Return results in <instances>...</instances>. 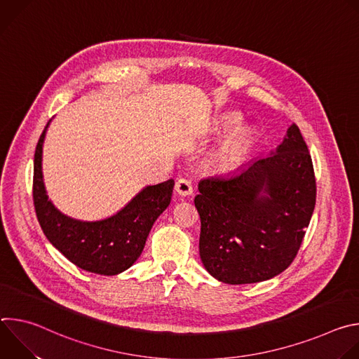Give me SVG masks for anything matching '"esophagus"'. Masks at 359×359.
<instances>
[{"instance_id": "obj_1", "label": "esophagus", "mask_w": 359, "mask_h": 359, "mask_svg": "<svg viewBox=\"0 0 359 359\" xmlns=\"http://www.w3.org/2000/svg\"><path fill=\"white\" fill-rule=\"evenodd\" d=\"M175 190H176V193H177L179 196H182V197L190 196V194L193 193V187H191L190 182L186 180V179H179V180L176 182Z\"/></svg>"}]
</instances>
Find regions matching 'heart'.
<instances>
[{"mask_svg": "<svg viewBox=\"0 0 359 359\" xmlns=\"http://www.w3.org/2000/svg\"><path fill=\"white\" fill-rule=\"evenodd\" d=\"M237 122H238L237 116H233V115L223 116L217 122L216 129L226 130V129L234 126ZM252 140H254V133L248 125L234 126L224 136V139L222 140V143L216 151L217 161L223 166H233V165L238 163L244 158L245 153L250 150Z\"/></svg>", "mask_w": 359, "mask_h": 359, "instance_id": "b5f03b06", "label": "heart"}]
</instances>
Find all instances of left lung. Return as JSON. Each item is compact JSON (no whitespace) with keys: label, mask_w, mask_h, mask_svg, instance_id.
<instances>
[{"label":"left lung","mask_w":359,"mask_h":359,"mask_svg":"<svg viewBox=\"0 0 359 359\" xmlns=\"http://www.w3.org/2000/svg\"><path fill=\"white\" fill-rule=\"evenodd\" d=\"M201 263L226 284L281 274L295 259L316 208L313 161L297 125L269 156L198 183Z\"/></svg>","instance_id":"obj_1"}]
</instances>
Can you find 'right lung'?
I'll return each mask as SVG.
<instances>
[{"mask_svg": "<svg viewBox=\"0 0 359 359\" xmlns=\"http://www.w3.org/2000/svg\"><path fill=\"white\" fill-rule=\"evenodd\" d=\"M46 123L34 156V206L39 226L60 252L76 267L116 276L135 264L153 223L169 208L175 180L144 186L115 215L102 220H79L58 210L46 194L42 175V147Z\"/></svg>", "mask_w": 359, "mask_h": 359, "instance_id": "add662e5", "label": "right lung"}]
</instances>
